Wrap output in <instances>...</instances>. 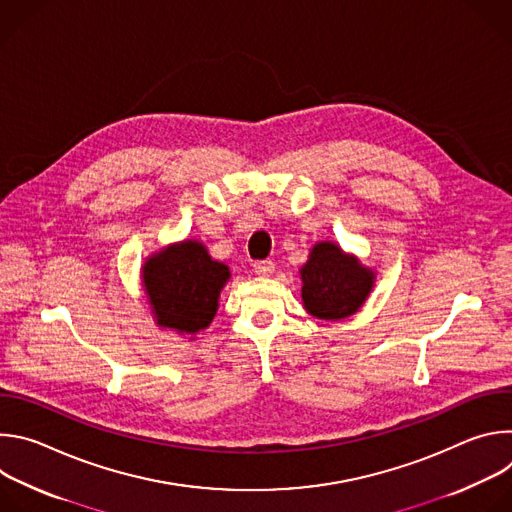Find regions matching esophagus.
I'll return each instance as SVG.
<instances>
[{"instance_id": "34e87169", "label": "esophagus", "mask_w": 512, "mask_h": 512, "mask_svg": "<svg viewBox=\"0 0 512 512\" xmlns=\"http://www.w3.org/2000/svg\"><path fill=\"white\" fill-rule=\"evenodd\" d=\"M253 271L257 275H261V277H267V275H271L275 271V265H273V261H257L253 265Z\"/></svg>"}]
</instances>
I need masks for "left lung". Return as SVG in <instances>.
Wrapping results in <instances>:
<instances>
[{
  "mask_svg": "<svg viewBox=\"0 0 512 512\" xmlns=\"http://www.w3.org/2000/svg\"><path fill=\"white\" fill-rule=\"evenodd\" d=\"M302 275V300L320 320H344L360 310L375 285V271L336 243L322 241L310 251Z\"/></svg>",
  "mask_w": 512,
  "mask_h": 512,
  "instance_id": "left-lung-1",
  "label": "left lung"
}]
</instances>
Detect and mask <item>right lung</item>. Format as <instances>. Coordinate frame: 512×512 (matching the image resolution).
Returning a JSON list of instances; mask_svg holds the SVG:
<instances>
[{
	"label": "right lung",
	"mask_w": 512,
	"mask_h": 512,
	"mask_svg": "<svg viewBox=\"0 0 512 512\" xmlns=\"http://www.w3.org/2000/svg\"><path fill=\"white\" fill-rule=\"evenodd\" d=\"M229 277V267L194 239L168 245L141 267L156 324L178 334H196L212 322Z\"/></svg>",
	"instance_id": "add662e5"
}]
</instances>
